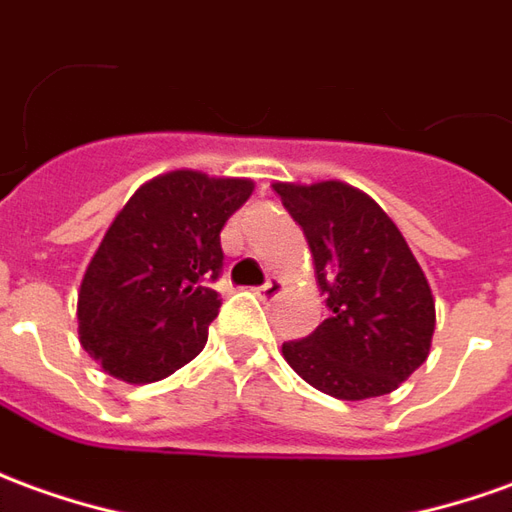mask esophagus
Listing matches in <instances>:
<instances>
[{
  "label": "esophagus",
  "mask_w": 512,
  "mask_h": 512,
  "mask_svg": "<svg viewBox=\"0 0 512 512\" xmlns=\"http://www.w3.org/2000/svg\"><path fill=\"white\" fill-rule=\"evenodd\" d=\"M280 293H282V280H277V277H271L266 285H260V288H257V296H260L263 302H271V299H277Z\"/></svg>",
  "instance_id": "esophagus-1"
}]
</instances>
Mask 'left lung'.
Returning <instances> with one entry per match:
<instances>
[{
	"mask_svg": "<svg viewBox=\"0 0 512 512\" xmlns=\"http://www.w3.org/2000/svg\"><path fill=\"white\" fill-rule=\"evenodd\" d=\"M274 191L302 227L330 316L282 343L291 368L335 399L396 391L430 355L435 299L410 246L371 196L343 182Z\"/></svg>",
	"mask_w": 512,
	"mask_h": 512,
	"instance_id": "8db88e82",
	"label": "left lung"
}]
</instances>
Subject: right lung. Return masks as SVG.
<instances>
[{
  "label": "right lung",
  "instance_id": "1",
  "mask_svg": "<svg viewBox=\"0 0 512 512\" xmlns=\"http://www.w3.org/2000/svg\"><path fill=\"white\" fill-rule=\"evenodd\" d=\"M249 180L171 171L141 185L82 277L85 352L110 377L155 382L194 360L221 299V230L252 196Z\"/></svg>",
  "mask_w": 512,
  "mask_h": 512
}]
</instances>
